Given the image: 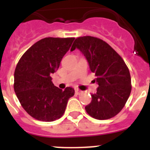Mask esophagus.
I'll return each mask as SVG.
<instances>
[{"mask_svg": "<svg viewBox=\"0 0 150 150\" xmlns=\"http://www.w3.org/2000/svg\"><path fill=\"white\" fill-rule=\"evenodd\" d=\"M75 93H76V94H77V95H81V94H83V92L81 90H80V89H75Z\"/></svg>", "mask_w": 150, "mask_h": 150, "instance_id": "esophagus-1", "label": "esophagus"}]
</instances>
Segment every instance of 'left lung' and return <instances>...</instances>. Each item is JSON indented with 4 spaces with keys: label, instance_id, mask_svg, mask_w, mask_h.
Returning a JSON list of instances; mask_svg holds the SVG:
<instances>
[{
    "label": "left lung",
    "instance_id": "obj_1",
    "mask_svg": "<svg viewBox=\"0 0 150 150\" xmlns=\"http://www.w3.org/2000/svg\"><path fill=\"white\" fill-rule=\"evenodd\" d=\"M78 48L83 54L91 71L96 76V93L85 107L93 118L106 120L117 115L125 107L131 92L129 69L122 57L105 42L93 36L76 38L70 51Z\"/></svg>",
    "mask_w": 150,
    "mask_h": 150
}]
</instances>
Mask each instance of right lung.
Returning <instances> with one entry per match:
<instances>
[{
	"instance_id": "1",
	"label": "right lung",
	"mask_w": 150,
	"mask_h": 150,
	"mask_svg": "<svg viewBox=\"0 0 150 150\" xmlns=\"http://www.w3.org/2000/svg\"><path fill=\"white\" fill-rule=\"evenodd\" d=\"M74 38H42L23 54L14 72L13 88L22 107L33 118L54 121L62 117L74 89L54 86L51 76Z\"/></svg>"
}]
</instances>
